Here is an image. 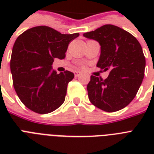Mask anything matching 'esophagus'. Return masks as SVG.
<instances>
[{"mask_svg": "<svg viewBox=\"0 0 154 154\" xmlns=\"http://www.w3.org/2000/svg\"><path fill=\"white\" fill-rule=\"evenodd\" d=\"M81 74H82V72H75V77H78L79 76H81Z\"/></svg>", "mask_w": 154, "mask_h": 154, "instance_id": "1", "label": "esophagus"}]
</instances>
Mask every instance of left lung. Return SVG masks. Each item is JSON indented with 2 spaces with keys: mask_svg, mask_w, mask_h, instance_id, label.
<instances>
[{
  "mask_svg": "<svg viewBox=\"0 0 154 154\" xmlns=\"http://www.w3.org/2000/svg\"><path fill=\"white\" fill-rule=\"evenodd\" d=\"M83 36L98 42L101 54L97 66L109 72L105 80L90 77L89 101L105 112L122 109L134 100L144 78L146 58L141 45L131 33L112 25Z\"/></svg>",
  "mask_w": 154,
  "mask_h": 154,
  "instance_id": "1",
  "label": "left lung"
}]
</instances>
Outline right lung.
<instances>
[{
  "label": "right lung",
  "instance_id": "obj_1",
  "mask_svg": "<svg viewBox=\"0 0 154 154\" xmlns=\"http://www.w3.org/2000/svg\"><path fill=\"white\" fill-rule=\"evenodd\" d=\"M78 36V32L61 34L48 26H37L17 38L11 73L16 93L29 109L45 114L64 103L67 85L74 74L69 71L57 73L52 65L55 58H65L69 42Z\"/></svg>",
  "mask_w": 154,
  "mask_h": 154
}]
</instances>
